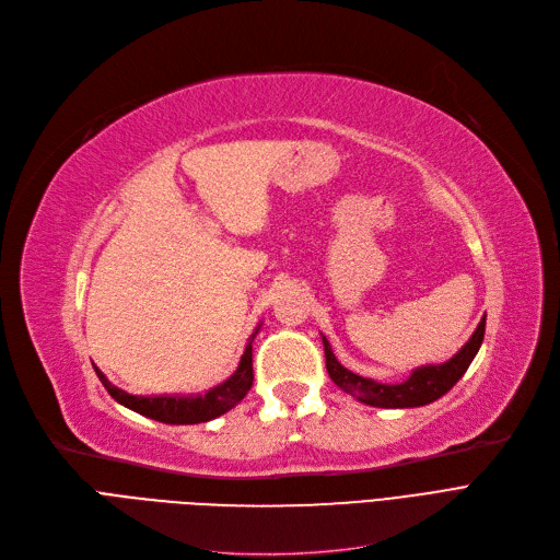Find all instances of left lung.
<instances>
[{"instance_id":"obj_1","label":"left lung","mask_w":560,"mask_h":560,"mask_svg":"<svg viewBox=\"0 0 560 560\" xmlns=\"http://www.w3.org/2000/svg\"><path fill=\"white\" fill-rule=\"evenodd\" d=\"M483 334H486V315L481 317L472 338L458 349V354H454L447 363L422 365L413 370L406 381H401V384H378L374 378L354 374L338 363V359L331 351V345L325 336H322V345H325L327 372L340 390L376 408H416V406H427L440 399L456 386V381L465 374L469 363L475 361L477 351L483 342Z\"/></svg>"}]
</instances>
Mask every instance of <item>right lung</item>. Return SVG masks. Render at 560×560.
<instances>
[{"instance_id": "obj_1", "label": "right lung", "mask_w": 560, "mask_h": 560, "mask_svg": "<svg viewBox=\"0 0 560 560\" xmlns=\"http://www.w3.org/2000/svg\"><path fill=\"white\" fill-rule=\"evenodd\" d=\"M260 327H256L254 336L249 338L245 354L241 357L238 370H235L224 384L211 388L209 393L203 395H154V397H138V395H129L127 390L113 386L110 381L104 376V372L95 368L102 386L108 390V395L136 413L156 420V422H165V424H199V422H209L215 420L220 416H224L226 410H231L235 404L243 401V397L247 395V390L252 388L254 381V370H252V340L256 338Z\"/></svg>"}]
</instances>
